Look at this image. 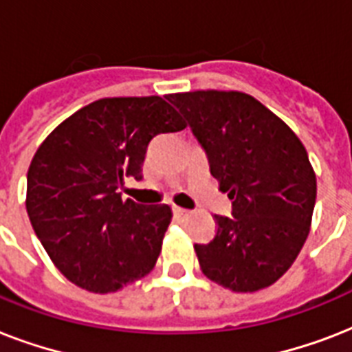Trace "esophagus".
I'll use <instances>...</instances> for the list:
<instances>
[{
  "instance_id": "34e87169",
  "label": "esophagus",
  "mask_w": 352,
  "mask_h": 352,
  "mask_svg": "<svg viewBox=\"0 0 352 352\" xmlns=\"http://www.w3.org/2000/svg\"><path fill=\"white\" fill-rule=\"evenodd\" d=\"M173 215H175V219H186L188 215H190V212L184 208H181V206H173Z\"/></svg>"
}]
</instances>
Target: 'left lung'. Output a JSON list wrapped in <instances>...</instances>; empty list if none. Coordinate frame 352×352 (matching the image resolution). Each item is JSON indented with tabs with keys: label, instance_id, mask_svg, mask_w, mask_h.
<instances>
[{
	"label": "left lung",
	"instance_id": "left-lung-1",
	"mask_svg": "<svg viewBox=\"0 0 352 352\" xmlns=\"http://www.w3.org/2000/svg\"><path fill=\"white\" fill-rule=\"evenodd\" d=\"M206 151L210 173L232 201L214 239L195 245L201 270L234 292L276 283L311 232L316 173L305 146L279 117L239 91L168 95Z\"/></svg>",
	"mask_w": 352,
	"mask_h": 352
}]
</instances>
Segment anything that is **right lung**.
<instances>
[{
  "instance_id": "add662e5",
  "label": "right lung",
  "mask_w": 352,
  "mask_h": 352,
  "mask_svg": "<svg viewBox=\"0 0 352 352\" xmlns=\"http://www.w3.org/2000/svg\"><path fill=\"white\" fill-rule=\"evenodd\" d=\"M186 122L168 96L100 98L41 142L27 173V214L54 267L80 289L107 294L144 278L159 259L168 204L118 192L142 179L149 142Z\"/></svg>"
}]
</instances>
